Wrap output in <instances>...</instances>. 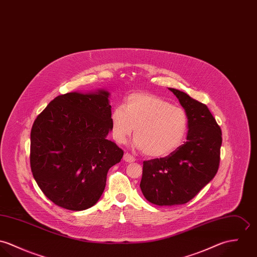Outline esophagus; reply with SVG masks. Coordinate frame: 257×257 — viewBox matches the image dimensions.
<instances>
[{
  "instance_id": "obj_1",
  "label": "esophagus",
  "mask_w": 257,
  "mask_h": 257,
  "mask_svg": "<svg viewBox=\"0 0 257 257\" xmlns=\"http://www.w3.org/2000/svg\"><path fill=\"white\" fill-rule=\"evenodd\" d=\"M123 160H124L126 163H134V162H135V158H134L133 156H131L130 154H128V153L124 154Z\"/></svg>"
}]
</instances>
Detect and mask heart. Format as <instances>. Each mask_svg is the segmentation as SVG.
Masks as SVG:
<instances>
[{
	"label": "heart",
	"mask_w": 257,
	"mask_h": 257,
	"mask_svg": "<svg viewBox=\"0 0 257 257\" xmlns=\"http://www.w3.org/2000/svg\"><path fill=\"white\" fill-rule=\"evenodd\" d=\"M110 122L116 142L125 143L135 130L133 146L151 158H164L176 151L189 128V118L183 108L148 92L128 95L123 106L112 109Z\"/></svg>",
	"instance_id": "1"
}]
</instances>
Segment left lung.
<instances>
[{
    "instance_id": "1",
    "label": "left lung",
    "mask_w": 257,
    "mask_h": 257,
    "mask_svg": "<svg viewBox=\"0 0 257 257\" xmlns=\"http://www.w3.org/2000/svg\"><path fill=\"white\" fill-rule=\"evenodd\" d=\"M189 118L186 142L166 158L144 162L140 183L143 195L152 204H185L216 175L220 164L222 132L208 107L176 88Z\"/></svg>"
}]
</instances>
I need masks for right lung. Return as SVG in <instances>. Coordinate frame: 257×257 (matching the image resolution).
<instances>
[{
  "label": "right lung",
  "mask_w": 257,
  "mask_h": 257,
  "mask_svg": "<svg viewBox=\"0 0 257 257\" xmlns=\"http://www.w3.org/2000/svg\"><path fill=\"white\" fill-rule=\"evenodd\" d=\"M109 91H72L55 97L35 119L30 167L48 199L83 211L101 197L108 170L123 151L106 139L111 131Z\"/></svg>",
  "instance_id": "1"
}]
</instances>
